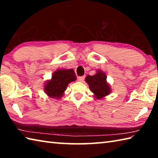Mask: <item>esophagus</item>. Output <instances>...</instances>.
I'll use <instances>...</instances> for the list:
<instances>
[{"label": "esophagus", "instance_id": "obj_1", "mask_svg": "<svg viewBox=\"0 0 158 158\" xmlns=\"http://www.w3.org/2000/svg\"><path fill=\"white\" fill-rule=\"evenodd\" d=\"M84 79H85V76H81V77H78V81H79L83 82V81H84Z\"/></svg>", "mask_w": 158, "mask_h": 158}]
</instances>
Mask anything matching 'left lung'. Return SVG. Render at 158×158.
<instances>
[{
	"label": "left lung",
	"instance_id": "1",
	"mask_svg": "<svg viewBox=\"0 0 158 158\" xmlns=\"http://www.w3.org/2000/svg\"><path fill=\"white\" fill-rule=\"evenodd\" d=\"M85 80L97 99L102 98L111 92L109 85L106 82V74L101 70H98L93 76L88 75Z\"/></svg>",
	"mask_w": 158,
	"mask_h": 158
}]
</instances>
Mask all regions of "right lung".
<instances>
[{
	"mask_svg": "<svg viewBox=\"0 0 158 158\" xmlns=\"http://www.w3.org/2000/svg\"><path fill=\"white\" fill-rule=\"evenodd\" d=\"M76 79L74 69H58L53 74L51 80L46 82L44 90L50 98L58 99L62 97L69 83Z\"/></svg>",
	"mask_w": 158,
	"mask_h": 158,
	"instance_id": "obj_1",
	"label": "right lung"
}]
</instances>
